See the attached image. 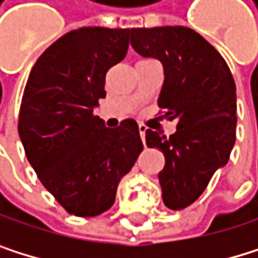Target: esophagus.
<instances>
[{"label": "esophagus", "mask_w": 258, "mask_h": 258, "mask_svg": "<svg viewBox=\"0 0 258 258\" xmlns=\"http://www.w3.org/2000/svg\"><path fill=\"white\" fill-rule=\"evenodd\" d=\"M138 131H140V137H141V140L145 141V135H146V131H148V127H146L145 124H138Z\"/></svg>", "instance_id": "34e87169"}]
</instances>
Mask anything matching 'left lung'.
<instances>
[{
	"label": "left lung",
	"instance_id": "1",
	"mask_svg": "<svg viewBox=\"0 0 258 258\" xmlns=\"http://www.w3.org/2000/svg\"><path fill=\"white\" fill-rule=\"evenodd\" d=\"M134 50L163 64L158 106L177 120L169 138L146 131L148 148L164 154L158 174L164 205L178 211L194 203L215 171L226 166L235 143V83L223 56L202 35L183 26L132 29Z\"/></svg>",
	"mask_w": 258,
	"mask_h": 258
}]
</instances>
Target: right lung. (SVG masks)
Masks as SVG:
<instances>
[{"mask_svg": "<svg viewBox=\"0 0 258 258\" xmlns=\"http://www.w3.org/2000/svg\"><path fill=\"white\" fill-rule=\"evenodd\" d=\"M129 29L81 27L62 35L30 71L18 118L26 157L69 214L107 211L143 143L138 124L115 129L94 115L106 97V72L129 47Z\"/></svg>", "mask_w": 258, "mask_h": 258, "instance_id": "right-lung-1", "label": "right lung"}]
</instances>
